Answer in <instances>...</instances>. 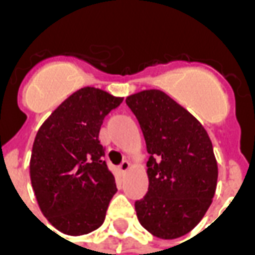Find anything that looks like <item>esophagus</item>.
Listing matches in <instances>:
<instances>
[{
  "label": "esophagus",
  "mask_w": 255,
  "mask_h": 255,
  "mask_svg": "<svg viewBox=\"0 0 255 255\" xmlns=\"http://www.w3.org/2000/svg\"><path fill=\"white\" fill-rule=\"evenodd\" d=\"M129 166H131V164H129L128 161H123L119 168H120V171L122 172H127L128 169H129Z\"/></svg>",
  "instance_id": "esophagus-1"
}]
</instances>
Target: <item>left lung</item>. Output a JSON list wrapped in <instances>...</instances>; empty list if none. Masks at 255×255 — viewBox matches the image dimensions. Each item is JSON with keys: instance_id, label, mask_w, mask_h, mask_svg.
Segmentation results:
<instances>
[{"instance_id": "1", "label": "left lung", "mask_w": 255, "mask_h": 255, "mask_svg": "<svg viewBox=\"0 0 255 255\" xmlns=\"http://www.w3.org/2000/svg\"><path fill=\"white\" fill-rule=\"evenodd\" d=\"M149 153V188L135 202L139 223L154 236L175 239L202 220L216 192L217 162L202 124L160 90L127 100Z\"/></svg>"}]
</instances>
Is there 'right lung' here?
Masks as SVG:
<instances>
[{
    "label": "right lung",
    "instance_id": "right-lung-1",
    "mask_svg": "<svg viewBox=\"0 0 255 255\" xmlns=\"http://www.w3.org/2000/svg\"><path fill=\"white\" fill-rule=\"evenodd\" d=\"M122 102L84 87L64 101L36 133L31 183L42 213L63 234L84 235L105 220L117 188L98 135L106 115Z\"/></svg>",
    "mask_w": 255,
    "mask_h": 255
}]
</instances>
